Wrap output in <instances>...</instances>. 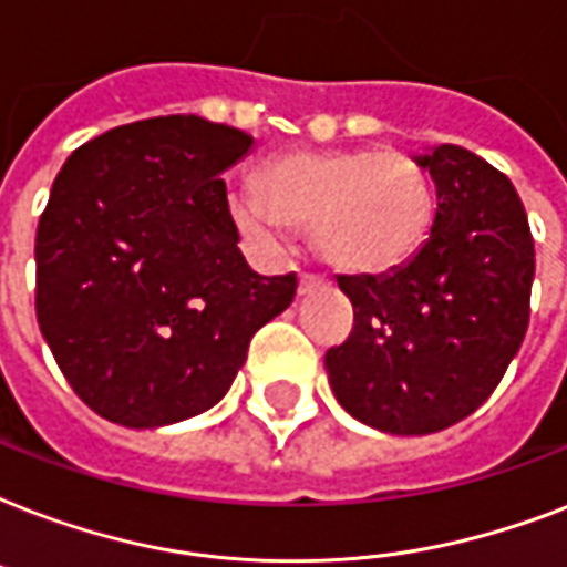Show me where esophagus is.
<instances>
[{"label":"esophagus","instance_id":"obj_1","mask_svg":"<svg viewBox=\"0 0 567 567\" xmlns=\"http://www.w3.org/2000/svg\"><path fill=\"white\" fill-rule=\"evenodd\" d=\"M323 285H327V279H323L320 274H309V270H306V274H300V293H302V297H306V293L320 291Z\"/></svg>","mask_w":567,"mask_h":567}]
</instances>
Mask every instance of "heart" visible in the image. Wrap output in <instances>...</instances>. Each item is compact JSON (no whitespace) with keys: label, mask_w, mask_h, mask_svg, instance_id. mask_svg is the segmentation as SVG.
<instances>
[{"label":"heart","mask_w":567,"mask_h":567,"mask_svg":"<svg viewBox=\"0 0 567 567\" xmlns=\"http://www.w3.org/2000/svg\"><path fill=\"white\" fill-rule=\"evenodd\" d=\"M244 231L274 238L315 229L318 252L344 274H388L417 256L432 226V185L396 150L291 153L258 173V190L231 196Z\"/></svg>","instance_id":"obj_1"}]
</instances>
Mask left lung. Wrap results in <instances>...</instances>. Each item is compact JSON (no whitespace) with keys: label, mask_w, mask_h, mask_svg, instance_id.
<instances>
[{"label":"left lung","mask_w":567,"mask_h":567,"mask_svg":"<svg viewBox=\"0 0 567 567\" xmlns=\"http://www.w3.org/2000/svg\"><path fill=\"white\" fill-rule=\"evenodd\" d=\"M439 208L421 252L385 276H341L353 332L327 350L332 394L391 435L447 430L492 396L529 327L536 247L518 190L462 146L417 158Z\"/></svg>","instance_id":"1"}]
</instances>
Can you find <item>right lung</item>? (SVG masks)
Returning <instances> with one entry per match:
<instances>
[{
  "label": "right lung",
  "mask_w": 567,
  "mask_h": 567,
  "mask_svg": "<svg viewBox=\"0 0 567 567\" xmlns=\"http://www.w3.org/2000/svg\"><path fill=\"white\" fill-rule=\"evenodd\" d=\"M252 135L196 114L93 137L40 214L34 309L70 388L105 421L153 430L212 409L297 276L238 249L220 173Z\"/></svg>",
  "instance_id": "obj_1"
}]
</instances>
